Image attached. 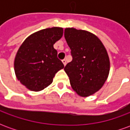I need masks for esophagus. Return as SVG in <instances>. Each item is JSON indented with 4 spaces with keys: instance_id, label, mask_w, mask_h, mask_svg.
Here are the masks:
<instances>
[{
    "instance_id": "34e87169",
    "label": "esophagus",
    "mask_w": 130,
    "mask_h": 130,
    "mask_svg": "<svg viewBox=\"0 0 130 130\" xmlns=\"http://www.w3.org/2000/svg\"><path fill=\"white\" fill-rule=\"evenodd\" d=\"M62 63H63V65L65 66V65H66V64H67V61H66V60L63 59L62 60Z\"/></svg>"
}]
</instances>
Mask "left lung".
I'll list each match as a JSON object with an SVG mask.
<instances>
[{
    "label": "left lung",
    "mask_w": 130,
    "mask_h": 130,
    "mask_svg": "<svg viewBox=\"0 0 130 130\" xmlns=\"http://www.w3.org/2000/svg\"><path fill=\"white\" fill-rule=\"evenodd\" d=\"M72 60L64 68L71 86L79 96L93 95L109 76L110 61L106 48L95 35L74 28L65 29Z\"/></svg>",
    "instance_id": "1"
}]
</instances>
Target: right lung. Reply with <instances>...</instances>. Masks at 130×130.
<instances>
[{
    "mask_svg": "<svg viewBox=\"0 0 130 130\" xmlns=\"http://www.w3.org/2000/svg\"><path fill=\"white\" fill-rule=\"evenodd\" d=\"M62 34L63 29L60 27L41 30L28 36L19 47L14 62V72L17 79L28 89H44L64 68L54 48Z\"/></svg>",
    "mask_w": 130,
    "mask_h": 130,
    "instance_id": "right-lung-1",
    "label": "right lung"
}]
</instances>
